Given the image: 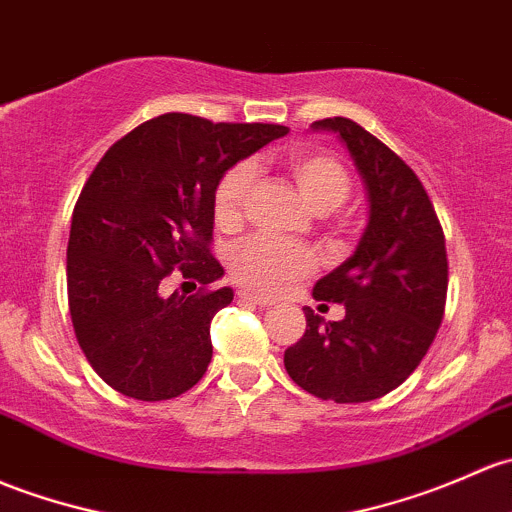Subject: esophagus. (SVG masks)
I'll list each match as a JSON object with an SVG mask.
<instances>
[{
    "instance_id": "esophagus-1",
    "label": "esophagus",
    "mask_w": 512,
    "mask_h": 512,
    "mask_svg": "<svg viewBox=\"0 0 512 512\" xmlns=\"http://www.w3.org/2000/svg\"><path fill=\"white\" fill-rule=\"evenodd\" d=\"M238 297H240L242 301H250V304H257V306H272V304H274L272 299L262 297V294H255V292H247V289H240Z\"/></svg>"
}]
</instances>
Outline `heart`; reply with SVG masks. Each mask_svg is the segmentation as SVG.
<instances>
[{
  "mask_svg": "<svg viewBox=\"0 0 512 512\" xmlns=\"http://www.w3.org/2000/svg\"><path fill=\"white\" fill-rule=\"evenodd\" d=\"M306 206L316 213H331L351 196V174L338 159L309 149H297L284 159ZM255 171L250 164H235L213 188V220L220 230H235L250 201ZM314 270V255L304 245L255 235L240 242L230 255V272L245 287L262 294H279L294 279Z\"/></svg>",
  "mask_w": 512,
  "mask_h": 512,
  "instance_id": "heart-1",
  "label": "heart"
}]
</instances>
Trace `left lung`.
Returning a JSON list of instances; mask_svg holds the SVG:
<instances>
[{
	"mask_svg": "<svg viewBox=\"0 0 512 512\" xmlns=\"http://www.w3.org/2000/svg\"><path fill=\"white\" fill-rule=\"evenodd\" d=\"M341 137L368 191V225L316 301L346 306L324 321L306 306V331L284 351L301 390L333 402H370L414 373L444 319L449 262L444 230L422 181L390 147L348 117L311 125Z\"/></svg>",
	"mask_w": 512,
	"mask_h": 512,
	"instance_id": "8db88e82",
	"label": "left lung"
}]
</instances>
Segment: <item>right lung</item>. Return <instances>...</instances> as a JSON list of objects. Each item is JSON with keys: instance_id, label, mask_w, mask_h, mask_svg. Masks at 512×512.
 Listing matches in <instances>:
<instances>
[{"instance_id": "1", "label": "right lung", "mask_w": 512, "mask_h": 512, "mask_svg": "<svg viewBox=\"0 0 512 512\" xmlns=\"http://www.w3.org/2000/svg\"><path fill=\"white\" fill-rule=\"evenodd\" d=\"M282 125L166 112L117 139L73 208L68 306L80 348L112 390L142 402L184 395L213 358L211 321L233 289L211 284L213 188ZM171 271L196 293L165 294Z\"/></svg>"}]
</instances>
